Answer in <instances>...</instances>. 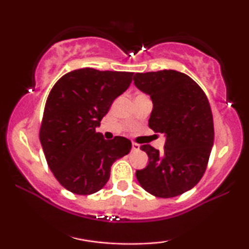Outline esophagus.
I'll return each instance as SVG.
<instances>
[{"label": "esophagus", "instance_id": "34e87169", "mask_svg": "<svg viewBox=\"0 0 249 249\" xmlns=\"http://www.w3.org/2000/svg\"><path fill=\"white\" fill-rule=\"evenodd\" d=\"M139 150V145L136 144V142H132V151Z\"/></svg>", "mask_w": 249, "mask_h": 249}]
</instances>
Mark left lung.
Returning <instances> with one entry per match:
<instances>
[{
    "instance_id": "left-lung-1",
    "label": "left lung",
    "mask_w": 249,
    "mask_h": 249,
    "mask_svg": "<svg viewBox=\"0 0 249 249\" xmlns=\"http://www.w3.org/2000/svg\"><path fill=\"white\" fill-rule=\"evenodd\" d=\"M134 85L153 103L148 126L166 136L164 151L142 145L148 164L136 172L137 180L158 198L187 192L206 171L214 142L213 116L202 89L176 70L136 73Z\"/></svg>"
}]
</instances>
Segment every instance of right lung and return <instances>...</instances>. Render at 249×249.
Instances as JSON below:
<instances>
[{
	"label": "right lung",
	"mask_w": 249,
	"mask_h": 249,
	"mask_svg": "<svg viewBox=\"0 0 249 249\" xmlns=\"http://www.w3.org/2000/svg\"><path fill=\"white\" fill-rule=\"evenodd\" d=\"M133 72L73 70L51 89L39 130L48 166L63 187L88 196L102 190L117 159L131 150L124 137L105 141L96 132L112 103L132 82Z\"/></svg>",
	"instance_id": "right-lung-1"
}]
</instances>
